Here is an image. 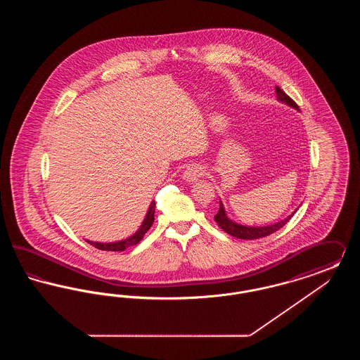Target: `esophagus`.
<instances>
[{"instance_id":"esophagus-1","label":"esophagus","mask_w":360,"mask_h":360,"mask_svg":"<svg viewBox=\"0 0 360 360\" xmlns=\"http://www.w3.org/2000/svg\"><path fill=\"white\" fill-rule=\"evenodd\" d=\"M205 172V167L201 166V165H197V163H193L186 167V170L182 174V178L188 182H195L198 181L200 176H202Z\"/></svg>"}]
</instances>
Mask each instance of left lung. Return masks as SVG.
<instances>
[{"label":"left lung","mask_w":360,"mask_h":360,"mask_svg":"<svg viewBox=\"0 0 360 360\" xmlns=\"http://www.w3.org/2000/svg\"><path fill=\"white\" fill-rule=\"evenodd\" d=\"M275 90H276V97H278L279 101L286 103L288 105L292 106V108L298 109V105L294 103L290 97H289L279 86H276ZM291 217H292V214L289 216L288 219H285V220H282V221H279V223L269 225V226H257H257H244V225L233 223L232 220H229V219L226 217V214H225V212H224L223 204H221V201H220V209H219L217 214L214 216V221L223 229L224 232H226L228 235H231V236H233V238L244 240H255L260 239V238H266V236L274 233L278 229H281L285 224L288 223Z\"/></svg>","instance_id":"8db88e82"}]
</instances>
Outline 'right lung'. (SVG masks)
I'll use <instances>...</instances> for the list:
<instances>
[{
	"label": "right lung",
	"instance_id": "right-lung-1",
	"mask_svg": "<svg viewBox=\"0 0 360 360\" xmlns=\"http://www.w3.org/2000/svg\"><path fill=\"white\" fill-rule=\"evenodd\" d=\"M154 214L155 201H153L148 212H147V216H146L144 221H143L141 226H140V229L137 231L134 236H131L129 239L121 240V241H117V243H94V241H89L87 240V243L91 244L93 247L101 250V251H124L128 247L136 245L137 243L144 238V235L147 233V231L151 228V225L154 223Z\"/></svg>",
	"mask_w": 360,
	"mask_h": 360
}]
</instances>
